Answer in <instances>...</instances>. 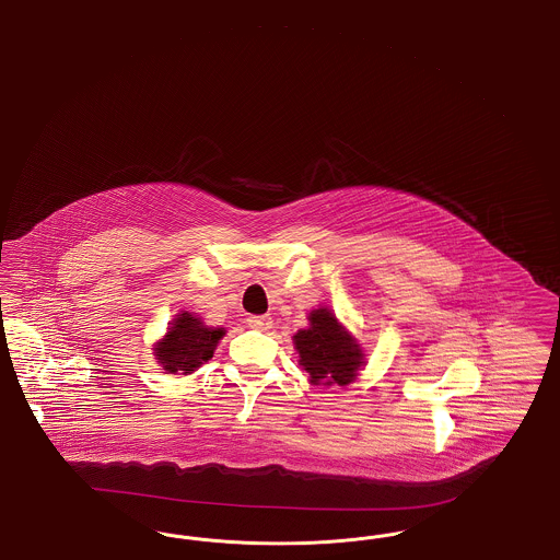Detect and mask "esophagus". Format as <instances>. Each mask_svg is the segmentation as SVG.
<instances>
[{
    "instance_id": "esophagus-1",
    "label": "esophagus",
    "mask_w": 560,
    "mask_h": 560,
    "mask_svg": "<svg viewBox=\"0 0 560 560\" xmlns=\"http://www.w3.org/2000/svg\"><path fill=\"white\" fill-rule=\"evenodd\" d=\"M247 325H249L252 329H256V331H269L270 327H272V318H270L269 314L249 316V318H247Z\"/></svg>"
}]
</instances>
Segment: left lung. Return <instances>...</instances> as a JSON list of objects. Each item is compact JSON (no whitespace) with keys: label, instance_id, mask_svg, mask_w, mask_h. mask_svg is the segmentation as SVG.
<instances>
[{"label":"left lung","instance_id":"left-lung-1","mask_svg":"<svg viewBox=\"0 0 560 560\" xmlns=\"http://www.w3.org/2000/svg\"><path fill=\"white\" fill-rule=\"evenodd\" d=\"M293 348L302 371L313 385H350L366 364V354L329 306L308 313V327L293 334Z\"/></svg>","mask_w":560,"mask_h":560}]
</instances>
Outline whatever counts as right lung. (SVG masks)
<instances>
[{
  "label": "right lung",
  "mask_w": 560,
  "mask_h": 560,
  "mask_svg": "<svg viewBox=\"0 0 560 560\" xmlns=\"http://www.w3.org/2000/svg\"><path fill=\"white\" fill-rule=\"evenodd\" d=\"M224 327H210L198 313L179 311L168 323L166 334L154 343L156 362L171 375H191L214 357Z\"/></svg>",
  "instance_id": "1"
}]
</instances>
